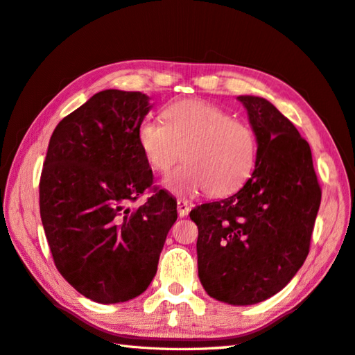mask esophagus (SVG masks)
Instances as JSON below:
<instances>
[{
	"instance_id": "obj_1",
	"label": "esophagus",
	"mask_w": 355,
	"mask_h": 355,
	"mask_svg": "<svg viewBox=\"0 0 355 355\" xmlns=\"http://www.w3.org/2000/svg\"><path fill=\"white\" fill-rule=\"evenodd\" d=\"M177 210H178V216L180 218H184L187 216L189 210H191V205H189V202L186 200H177Z\"/></svg>"
}]
</instances>
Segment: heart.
Wrapping results in <instances>:
<instances>
[{"mask_svg":"<svg viewBox=\"0 0 355 355\" xmlns=\"http://www.w3.org/2000/svg\"><path fill=\"white\" fill-rule=\"evenodd\" d=\"M163 119L140 122L137 142L157 172L169 171L183 153L186 163L163 181L171 193L207 191L211 196H225L250 178L257 160V139L246 123L201 100L172 103Z\"/></svg>","mask_w":355,"mask_h":355,"instance_id":"1","label":"heart"}]
</instances>
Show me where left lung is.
I'll return each mask as SVG.
<instances>
[{
  "instance_id": "8db88e82",
  "label": "left lung",
  "mask_w": 355,
  "mask_h": 355,
  "mask_svg": "<svg viewBox=\"0 0 355 355\" xmlns=\"http://www.w3.org/2000/svg\"><path fill=\"white\" fill-rule=\"evenodd\" d=\"M257 139L248 181L232 196L191 211L198 275L211 298L252 306L278 293L306 261L320 205L311 150L265 98L241 95Z\"/></svg>"
}]
</instances>
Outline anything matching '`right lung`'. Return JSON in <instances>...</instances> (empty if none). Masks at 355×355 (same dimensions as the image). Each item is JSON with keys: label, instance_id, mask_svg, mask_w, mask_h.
<instances>
[{"label": "right lung", "instance_id": "obj_1", "mask_svg": "<svg viewBox=\"0 0 355 355\" xmlns=\"http://www.w3.org/2000/svg\"><path fill=\"white\" fill-rule=\"evenodd\" d=\"M142 92L107 89L63 118L49 139L39 184L40 218L55 268L73 289L100 304L146 291L177 220V201L155 192L137 142L151 110Z\"/></svg>", "mask_w": 355, "mask_h": 355}]
</instances>
